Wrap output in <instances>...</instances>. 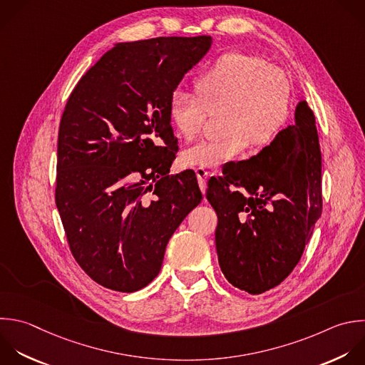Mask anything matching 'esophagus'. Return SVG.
Here are the masks:
<instances>
[{
  "mask_svg": "<svg viewBox=\"0 0 365 365\" xmlns=\"http://www.w3.org/2000/svg\"><path fill=\"white\" fill-rule=\"evenodd\" d=\"M195 174H197L198 184H200L201 191H202V192H205V188H207V180H208L210 173H208L205 168H195Z\"/></svg>",
  "mask_w": 365,
  "mask_h": 365,
  "instance_id": "1",
  "label": "esophagus"
}]
</instances>
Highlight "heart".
<instances>
[{
	"label": "heart",
	"instance_id": "1",
	"mask_svg": "<svg viewBox=\"0 0 365 365\" xmlns=\"http://www.w3.org/2000/svg\"><path fill=\"white\" fill-rule=\"evenodd\" d=\"M195 97L174 93L168 115L175 130L192 140L205 124L207 111L225 108L222 138L204 140L182 153L187 165L218 168L237 160L250 145L272 141L284 128L291 106L285 74L258 57L228 53L217 58L194 81Z\"/></svg>",
	"mask_w": 365,
	"mask_h": 365
}]
</instances>
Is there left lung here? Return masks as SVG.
<instances>
[{
    "instance_id": "left-lung-1",
    "label": "left lung",
    "mask_w": 365,
    "mask_h": 365,
    "mask_svg": "<svg viewBox=\"0 0 365 365\" xmlns=\"http://www.w3.org/2000/svg\"><path fill=\"white\" fill-rule=\"evenodd\" d=\"M217 212L220 268L248 294L281 284L298 264L321 217V151L314 113L305 101L295 123L247 161L228 163L208 181Z\"/></svg>"
}]
</instances>
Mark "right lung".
<instances>
[{
  "label": "right lung",
  "instance_id": "right-lung-1",
  "mask_svg": "<svg viewBox=\"0 0 365 365\" xmlns=\"http://www.w3.org/2000/svg\"><path fill=\"white\" fill-rule=\"evenodd\" d=\"M211 37L120 43L71 93L58 131L56 204L71 252L100 285L133 292L160 272L167 244L202 194L178 150L168 106Z\"/></svg>",
  "mask_w": 365,
  "mask_h": 365
}]
</instances>
